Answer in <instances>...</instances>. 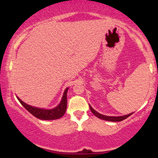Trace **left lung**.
<instances>
[{
    "label": "left lung",
    "instance_id": "left-lung-1",
    "mask_svg": "<svg viewBox=\"0 0 158 158\" xmlns=\"http://www.w3.org/2000/svg\"><path fill=\"white\" fill-rule=\"evenodd\" d=\"M89 107L92 113H93L96 117H97L98 118L101 119H104V120H107V121H111V122H119V121H123L125 119L128 118L129 116H131V114H133L131 113L129 114H127V115H125V116H121V117H109V116H105V115H102V114L98 113V112H97L95 110L92 108V107L90 106V105H89Z\"/></svg>",
    "mask_w": 158,
    "mask_h": 158
}]
</instances>
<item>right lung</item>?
Returning <instances> with one entry per match:
<instances>
[{"instance_id": "1", "label": "right lung", "mask_w": 158, "mask_h": 158, "mask_svg": "<svg viewBox=\"0 0 158 158\" xmlns=\"http://www.w3.org/2000/svg\"><path fill=\"white\" fill-rule=\"evenodd\" d=\"M68 88H66L64 90V93L63 94L62 99H61V102L59 105L56 108H52V109L46 110L42 109V108H35V107H32L29 106L21 101V99L18 97V99L21 104L26 109L32 114L34 117L36 118L40 119H44V120H52V119H59L64 115L65 111L67 109V93H68Z\"/></svg>"}]
</instances>
